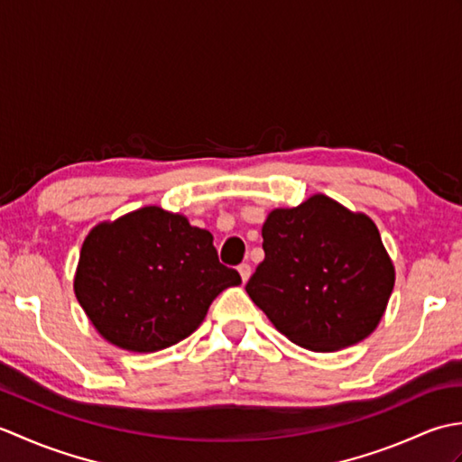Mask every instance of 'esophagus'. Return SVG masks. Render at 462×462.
<instances>
[{
    "label": "esophagus",
    "mask_w": 462,
    "mask_h": 462,
    "mask_svg": "<svg viewBox=\"0 0 462 462\" xmlns=\"http://www.w3.org/2000/svg\"><path fill=\"white\" fill-rule=\"evenodd\" d=\"M238 272H240V278H242V282H248V280H250V276H252V268H250V263H248V262H242L240 266H238Z\"/></svg>",
    "instance_id": "obj_1"
}]
</instances>
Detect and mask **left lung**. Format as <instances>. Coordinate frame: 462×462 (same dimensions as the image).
Instances as JSON below:
<instances>
[{
  "label": "left lung",
  "instance_id": "1",
  "mask_svg": "<svg viewBox=\"0 0 462 462\" xmlns=\"http://www.w3.org/2000/svg\"><path fill=\"white\" fill-rule=\"evenodd\" d=\"M262 238L266 258L246 291L290 341L337 351L377 328L395 268L369 216L313 194L296 208L272 210Z\"/></svg>",
  "mask_w": 462,
  "mask_h": 462
}]
</instances>
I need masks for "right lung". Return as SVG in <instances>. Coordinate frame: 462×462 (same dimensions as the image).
Segmentation results:
<instances>
[{
    "label": "right lung",
    "mask_w": 462,
    "mask_h": 462,
    "mask_svg": "<svg viewBox=\"0 0 462 462\" xmlns=\"http://www.w3.org/2000/svg\"><path fill=\"white\" fill-rule=\"evenodd\" d=\"M242 283L220 263L208 230L144 206L85 238L75 296L113 346L151 353L189 337L218 293Z\"/></svg>",
    "instance_id": "obj_1"
}]
</instances>
